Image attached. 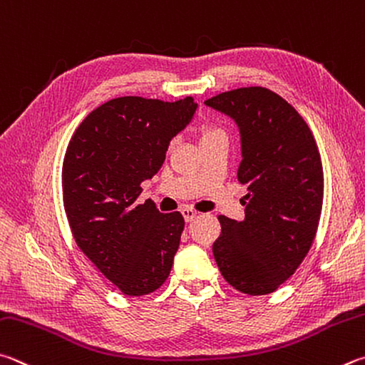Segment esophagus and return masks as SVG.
<instances>
[{
    "instance_id": "esophagus-1",
    "label": "esophagus",
    "mask_w": 365,
    "mask_h": 365,
    "mask_svg": "<svg viewBox=\"0 0 365 365\" xmlns=\"http://www.w3.org/2000/svg\"><path fill=\"white\" fill-rule=\"evenodd\" d=\"M180 212H182V215L187 222H193L195 218L197 217V212L193 210V209H190V207H183Z\"/></svg>"
}]
</instances>
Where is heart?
<instances>
[{"label":"heart","instance_id":"1","mask_svg":"<svg viewBox=\"0 0 365 365\" xmlns=\"http://www.w3.org/2000/svg\"><path fill=\"white\" fill-rule=\"evenodd\" d=\"M217 135H223V132L217 128H212V125H205V128L201 129V140H205V138H210V137H217Z\"/></svg>","mask_w":365,"mask_h":365}]
</instances>
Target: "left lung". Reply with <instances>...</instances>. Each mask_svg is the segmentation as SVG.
I'll return each mask as SVG.
<instances>
[{"instance_id": "8db88e82", "label": "left lung", "mask_w": 365, "mask_h": 365, "mask_svg": "<svg viewBox=\"0 0 365 365\" xmlns=\"http://www.w3.org/2000/svg\"><path fill=\"white\" fill-rule=\"evenodd\" d=\"M204 103L240 129L237 180L247 187L246 218L218 217L217 267L240 292L271 294L295 273L316 236L324 196L319 150L303 118L273 91L241 88Z\"/></svg>"}]
</instances>
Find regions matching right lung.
<instances>
[{
    "mask_svg": "<svg viewBox=\"0 0 365 365\" xmlns=\"http://www.w3.org/2000/svg\"><path fill=\"white\" fill-rule=\"evenodd\" d=\"M196 107L193 97H118L91 111L67 147L62 190L73 237L124 295L155 292L170 273L183 217L161 214L153 201L138 204L137 197Z\"/></svg>",
    "mask_w": 365,
    "mask_h": 365,
    "instance_id": "1",
    "label": "right lung"
}]
</instances>
